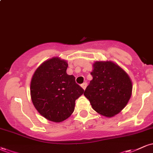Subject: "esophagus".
Segmentation results:
<instances>
[{
	"label": "esophagus",
	"mask_w": 153,
	"mask_h": 153,
	"mask_svg": "<svg viewBox=\"0 0 153 153\" xmlns=\"http://www.w3.org/2000/svg\"><path fill=\"white\" fill-rule=\"evenodd\" d=\"M81 87L82 88V89H84V90H85L87 87V82H83V83L81 84Z\"/></svg>",
	"instance_id": "esophagus-1"
}]
</instances>
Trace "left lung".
I'll return each instance as SVG.
<instances>
[{
	"label": "left lung",
	"instance_id": "obj_1",
	"mask_svg": "<svg viewBox=\"0 0 153 153\" xmlns=\"http://www.w3.org/2000/svg\"><path fill=\"white\" fill-rule=\"evenodd\" d=\"M93 80L84 96L100 114L111 117L122 111L131 97L132 84L126 72L115 63L96 62L91 73Z\"/></svg>",
	"mask_w": 153,
	"mask_h": 153
}]
</instances>
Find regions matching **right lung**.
Listing matches in <instances>:
<instances>
[{
	"mask_svg": "<svg viewBox=\"0 0 153 153\" xmlns=\"http://www.w3.org/2000/svg\"><path fill=\"white\" fill-rule=\"evenodd\" d=\"M68 66L66 61L53 57L39 67L31 79L33 104L40 114L52 122L68 119L74 111L75 100L84 93L75 77L67 74Z\"/></svg>",
	"mask_w": 153,
	"mask_h": 153,
	"instance_id": "1",
	"label": "right lung"
}]
</instances>
